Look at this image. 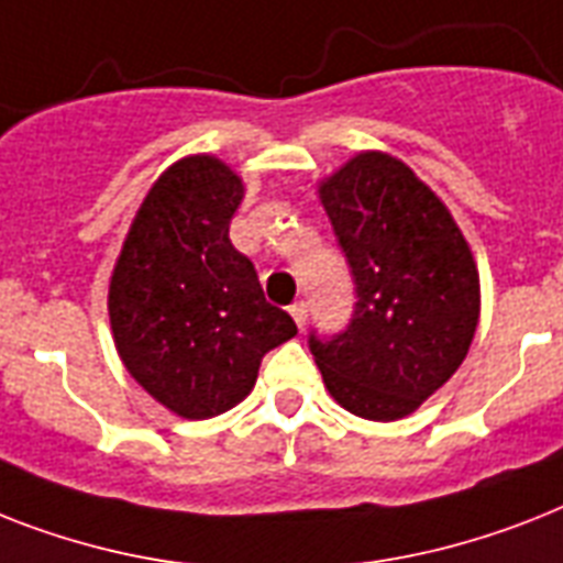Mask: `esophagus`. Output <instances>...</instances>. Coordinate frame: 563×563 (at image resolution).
<instances>
[{
    "mask_svg": "<svg viewBox=\"0 0 563 563\" xmlns=\"http://www.w3.org/2000/svg\"><path fill=\"white\" fill-rule=\"evenodd\" d=\"M289 314L295 318V323L300 329L306 327V314H309V306H306V300H295V303L289 306Z\"/></svg>",
    "mask_w": 563,
    "mask_h": 563,
    "instance_id": "1",
    "label": "esophagus"
}]
</instances>
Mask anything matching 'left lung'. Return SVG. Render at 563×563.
Listing matches in <instances>:
<instances>
[{"label":"left lung","instance_id":"8db88e82","mask_svg":"<svg viewBox=\"0 0 563 563\" xmlns=\"http://www.w3.org/2000/svg\"><path fill=\"white\" fill-rule=\"evenodd\" d=\"M318 196L358 303L341 335H312L309 350L341 408L396 422L468 355L479 321L477 263L445 202L396 155H353L318 181Z\"/></svg>","mask_w":563,"mask_h":563}]
</instances>
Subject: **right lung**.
<instances>
[{"label":"right lung","mask_w":563,"mask_h":563,"mask_svg":"<svg viewBox=\"0 0 563 563\" xmlns=\"http://www.w3.org/2000/svg\"><path fill=\"white\" fill-rule=\"evenodd\" d=\"M242 178L217 155H185L155 178L109 277L123 367L181 419L240 405L268 350L297 335L231 245Z\"/></svg>","instance_id":"add662e5"}]
</instances>
